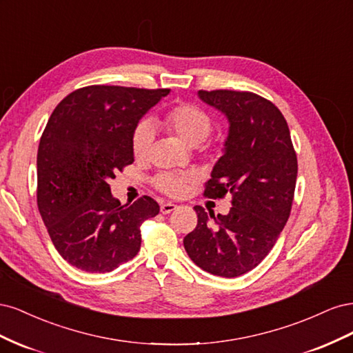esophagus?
I'll return each instance as SVG.
<instances>
[{
  "mask_svg": "<svg viewBox=\"0 0 353 353\" xmlns=\"http://www.w3.org/2000/svg\"><path fill=\"white\" fill-rule=\"evenodd\" d=\"M178 206L175 205V203H163L162 206H160V212L163 213V215H168V213H170V212H174L175 209H176Z\"/></svg>",
  "mask_w": 353,
  "mask_h": 353,
  "instance_id": "esophagus-1",
  "label": "esophagus"
}]
</instances>
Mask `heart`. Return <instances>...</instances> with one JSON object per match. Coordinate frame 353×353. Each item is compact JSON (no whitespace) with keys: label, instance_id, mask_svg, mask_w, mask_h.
I'll return each mask as SVG.
<instances>
[{"label":"heart","instance_id":"obj_1","mask_svg":"<svg viewBox=\"0 0 353 353\" xmlns=\"http://www.w3.org/2000/svg\"><path fill=\"white\" fill-rule=\"evenodd\" d=\"M159 126L168 134L174 135L183 144L188 147H197L203 141L208 140L213 125L210 116L206 112L196 108V105L178 104L160 117ZM152 141L153 135L150 128L145 123L138 125L132 137V150L137 159L141 160L147 156ZM193 181L194 179L191 175L165 172L156 178L154 184L163 193L179 197L185 193L188 184L193 183Z\"/></svg>","mask_w":353,"mask_h":353}]
</instances>
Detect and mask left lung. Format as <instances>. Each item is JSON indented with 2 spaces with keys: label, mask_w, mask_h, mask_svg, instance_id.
Listing matches in <instances>:
<instances>
[{
  "label": "left lung",
  "mask_w": 353,
  "mask_h": 353,
  "mask_svg": "<svg viewBox=\"0 0 353 353\" xmlns=\"http://www.w3.org/2000/svg\"><path fill=\"white\" fill-rule=\"evenodd\" d=\"M228 119L223 153L205 190L209 199L232 194L228 215L196 206L197 227L184 248L203 271L234 279L271 252L290 216L297 157L283 113L263 97L241 91H199Z\"/></svg>",
  "instance_id": "8db88e82"
}]
</instances>
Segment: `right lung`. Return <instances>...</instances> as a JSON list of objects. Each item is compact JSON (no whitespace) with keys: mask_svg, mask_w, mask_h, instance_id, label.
Returning a JSON list of instances; mask_svg holds the SVG:
<instances>
[{"mask_svg":"<svg viewBox=\"0 0 353 353\" xmlns=\"http://www.w3.org/2000/svg\"><path fill=\"white\" fill-rule=\"evenodd\" d=\"M169 90L91 85L51 113L38 156V209L61 258L87 272H110L141 245V223L160 208L152 197L121 205L109 179L134 162L141 117Z\"/></svg>","mask_w":353,"mask_h":353,"instance_id":"add662e5","label":"right lung"}]
</instances>
